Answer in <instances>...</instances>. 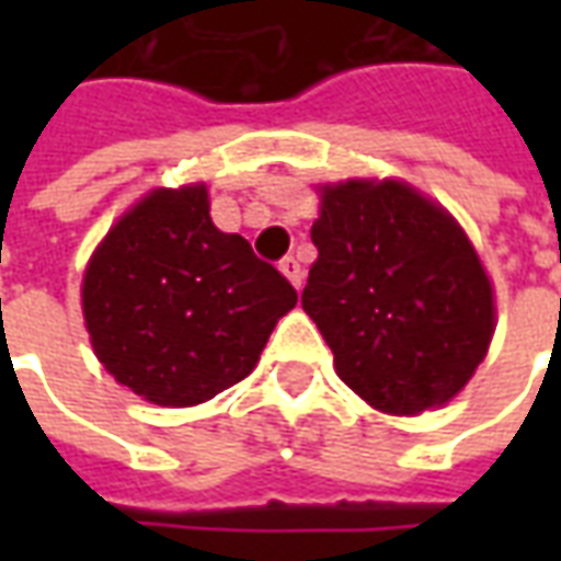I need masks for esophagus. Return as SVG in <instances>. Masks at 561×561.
<instances>
[{
    "label": "esophagus",
    "instance_id": "esophagus-1",
    "mask_svg": "<svg viewBox=\"0 0 561 561\" xmlns=\"http://www.w3.org/2000/svg\"><path fill=\"white\" fill-rule=\"evenodd\" d=\"M279 270L288 276V282H291L294 288H300V285H304V270H300V261H297L294 255L282 257Z\"/></svg>",
    "mask_w": 561,
    "mask_h": 561
}]
</instances>
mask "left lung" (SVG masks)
<instances>
[{
  "label": "left lung",
  "instance_id": "1",
  "mask_svg": "<svg viewBox=\"0 0 561 561\" xmlns=\"http://www.w3.org/2000/svg\"><path fill=\"white\" fill-rule=\"evenodd\" d=\"M304 309L369 405L417 414L466 388L493 336V288L445 209L409 185H324Z\"/></svg>",
  "mask_w": 561,
  "mask_h": 561
}]
</instances>
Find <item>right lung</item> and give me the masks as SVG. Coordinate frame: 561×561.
Returning <instances> with one entry per match:
<instances>
[{"instance_id":"obj_1","label":"right lung","mask_w":561,"mask_h":561,"mask_svg":"<svg viewBox=\"0 0 561 561\" xmlns=\"http://www.w3.org/2000/svg\"><path fill=\"white\" fill-rule=\"evenodd\" d=\"M294 285L209 219L207 188H159L104 237L83 318L104 369L156 405H197L255 369Z\"/></svg>"}]
</instances>
